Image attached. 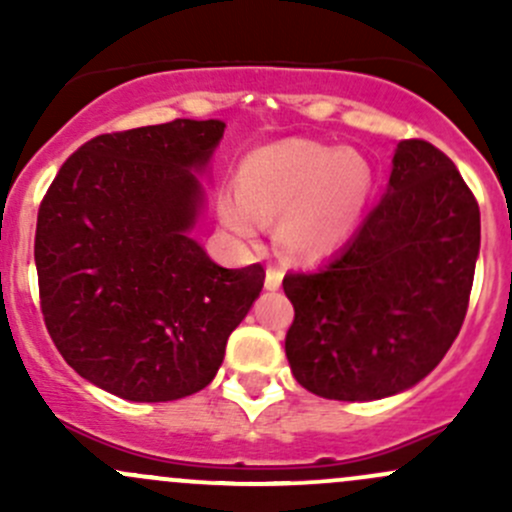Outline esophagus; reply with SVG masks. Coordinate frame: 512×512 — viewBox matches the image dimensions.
<instances>
[{"label": "esophagus", "instance_id": "obj_1", "mask_svg": "<svg viewBox=\"0 0 512 512\" xmlns=\"http://www.w3.org/2000/svg\"><path fill=\"white\" fill-rule=\"evenodd\" d=\"M282 285V270L280 267H267V275H265V287L267 289H280Z\"/></svg>", "mask_w": 512, "mask_h": 512}]
</instances>
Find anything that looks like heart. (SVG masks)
<instances>
[{"instance_id": "heart-1", "label": "heart", "mask_w": 512, "mask_h": 512, "mask_svg": "<svg viewBox=\"0 0 512 512\" xmlns=\"http://www.w3.org/2000/svg\"><path fill=\"white\" fill-rule=\"evenodd\" d=\"M240 198L220 205L225 225L252 237L260 220H277V242L292 257L314 260L342 245L374 190L366 158L314 141H282L250 153L237 175Z\"/></svg>"}]
</instances>
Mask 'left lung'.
<instances>
[{
    "mask_svg": "<svg viewBox=\"0 0 512 512\" xmlns=\"http://www.w3.org/2000/svg\"><path fill=\"white\" fill-rule=\"evenodd\" d=\"M478 250L476 195L453 160L421 138L401 141L386 195L349 245L282 280L294 379L334 401L411 389L461 332Z\"/></svg>",
    "mask_w": 512,
    "mask_h": 512,
    "instance_id": "1",
    "label": "left lung"
}]
</instances>
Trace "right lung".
Returning a JSON list of instances; mask_svg holds the SVG:
<instances>
[{
    "label": "right lung",
    "instance_id": "right-lung-1",
    "mask_svg": "<svg viewBox=\"0 0 512 512\" xmlns=\"http://www.w3.org/2000/svg\"><path fill=\"white\" fill-rule=\"evenodd\" d=\"M223 121L175 118L91 138L39 205L44 324L66 364L128 401H175L218 374L227 337L265 285L190 237Z\"/></svg>",
    "mask_w": 512,
    "mask_h": 512
}]
</instances>
